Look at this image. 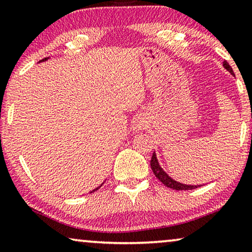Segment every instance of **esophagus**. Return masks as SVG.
I'll list each match as a JSON object with an SVG mask.
<instances>
[{
    "mask_svg": "<svg viewBox=\"0 0 252 252\" xmlns=\"http://www.w3.org/2000/svg\"><path fill=\"white\" fill-rule=\"evenodd\" d=\"M147 126H148V121H147V119L143 117L134 118L133 122H132V129L134 131H141L143 129H146Z\"/></svg>",
    "mask_w": 252,
    "mask_h": 252,
    "instance_id": "34e87169",
    "label": "esophagus"
}]
</instances>
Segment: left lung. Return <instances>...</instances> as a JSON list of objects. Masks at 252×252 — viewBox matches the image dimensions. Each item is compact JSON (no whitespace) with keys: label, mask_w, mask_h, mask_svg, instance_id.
<instances>
[{"label":"left lung","mask_w":252,"mask_h":252,"mask_svg":"<svg viewBox=\"0 0 252 252\" xmlns=\"http://www.w3.org/2000/svg\"><path fill=\"white\" fill-rule=\"evenodd\" d=\"M223 67H224V68L229 71L231 75H234L232 68H231V66L225 61L223 62ZM150 166H151V169H153V171H154L155 176L157 177L159 181L163 184V185L169 187V189H173L176 190H186V189H197V187H201V185H186V184L179 183L171 178L169 175L161 168V166L159 165L157 155H156L155 151L153 154V157H151Z\"/></svg>","instance_id":"1"}]
</instances>
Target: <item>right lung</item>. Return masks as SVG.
<instances>
[{
	"instance_id": "right-lung-1",
	"label": "right lung",
	"mask_w": 252,
	"mask_h": 252,
	"mask_svg": "<svg viewBox=\"0 0 252 252\" xmlns=\"http://www.w3.org/2000/svg\"><path fill=\"white\" fill-rule=\"evenodd\" d=\"M48 59H49V58H45V59H42V61H40V62H39V63H42V62H46V61H48ZM103 184H104V183H102V184H101V185H99V186H98V187H96V189H93V190H91V191H90V193H93V191H95V190H97V189H99V187H101V186H102V185H103Z\"/></svg>"
}]
</instances>
